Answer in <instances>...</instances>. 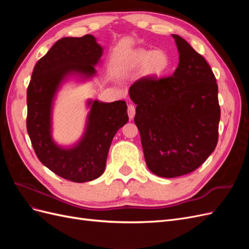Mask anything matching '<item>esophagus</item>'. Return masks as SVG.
<instances>
[{
  "instance_id": "1",
  "label": "esophagus",
  "mask_w": 249,
  "mask_h": 249,
  "mask_svg": "<svg viewBox=\"0 0 249 249\" xmlns=\"http://www.w3.org/2000/svg\"><path fill=\"white\" fill-rule=\"evenodd\" d=\"M127 114H129V118L132 120L135 116V114H136V109H135L134 105H129L127 106Z\"/></svg>"
}]
</instances>
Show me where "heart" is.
I'll use <instances>...</instances> for the list:
<instances>
[{
  "label": "heart",
  "instance_id": "obj_1",
  "mask_svg": "<svg viewBox=\"0 0 249 249\" xmlns=\"http://www.w3.org/2000/svg\"><path fill=\"white\" fill-rule=\"evenodd\" d=\"M126 65L131 69L142 66V72L145 77H159L167 71L169 66V57L164 51L137 49L130 53L126 59Z\"/></svg>",
  "mask_w": 249,
  "mask_h": 249
}]
</instances>
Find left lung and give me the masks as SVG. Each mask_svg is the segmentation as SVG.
I'll use <instances>...</instances> for the list:
<instances>
[{"instance_id": "8db88e82", "label": "left lung", "mask_w": 249, "mask_h": 249, "mask_svg": "<svg viewBox=\"0 0 249 249\" xmlns=\"http://www.w3.org/2000/svg\"><path fill=\"white\" fill-rule=\"evenodd\" d=\"M172 37L179 54L172 76L141 78L129 90L137 105L134 122L146 165L162 178L198 168L217 145L220 120L218 86L210 65L184 38Z\"/></svg>"}]
</instances>
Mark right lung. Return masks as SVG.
Returning a JSON list of instances; mask_svg holds the SVG:
<instances>
[{"label": "right lung", "instance_id": "1", "mask_svg": "<svg viewBox=\"0 0 249 249\" xmlns=\"http://www.w3.org/2000/svg\"><path fill=\"white\" fill-rule=\"evenodd\" d=\"M102 55L103 48L90 34L59 39L34 66L27 90V130L37 158L57 176L74 183L103 175L112 139L129 120L124 101L89 100L82 138L71 147L53 140L52 110L59 87L71 76L82 80L95 76L94 66Z\"/></svg>", "mask_w": 249, "mask_h": 249}]
</instances>
